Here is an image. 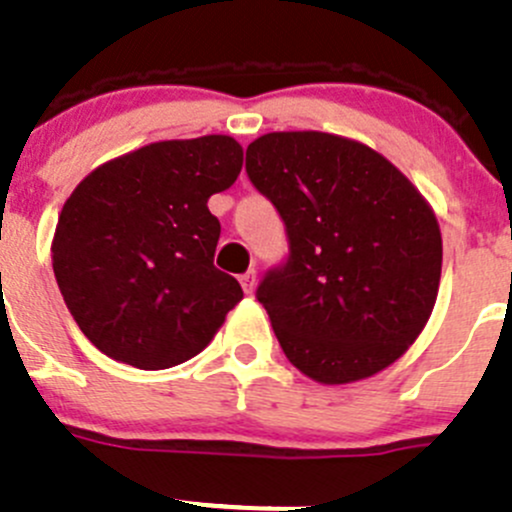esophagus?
Wrapping results in <instances>:
<instances>
[{
    "mask_svg": "<svg viewBox=\"0 0 512 512\" xmlns=\"http://www.w3.org/2000/svg\"><path fill=\"white\" fill-rule=\"evenodd\" d=\"M240 282H242V290H245L247 295H252V290H255V285H257V272L255 270H247L245 275L240 277Z\"/></svg>",
    "mask_w": 512,
    "mask_h": 512,
    "instance_id": "obj_1",
    "label": "esophagus"
}]
</instances>
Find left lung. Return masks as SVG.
I'll return each instance as SVG.
<instances>
[{"label": "left lung", "mask_w": 512, "mask_h": 512, "mask_svg": "<svg viewBox=\"0 0 512 512\" xmlns=\"http://www.w3.org/2000/svg\"><path fill=\"white\" fill-rule=\"evenodd\" d=\"M245 170L290 240L257 287L287 360L322 385L393 365L438 300L443 237L428 200L380 152L327 132L257 137Z\"/></svg>", "instance_id": "left-lung-1"}]
</instances>
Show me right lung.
Instances as JSON below:
<instances>
[{"mask_svg": "<svg viewBox=\"0 0 512 512\" xmlns=\"http://www.w3.org/2000/svg\"><path fill=\"white\" fill-rule=\"evenodd\" d=\"M240 170V142L205 135L114 157L74 187L54 230L52 267L97 350L165 370L210 345L242 287L215 267L220 220L207 200Z\"/></svg>", "mask_w": 512, "mask_h": 512, "instance_id": "right-lung-1", "label": "right lung"}]
</instances>
